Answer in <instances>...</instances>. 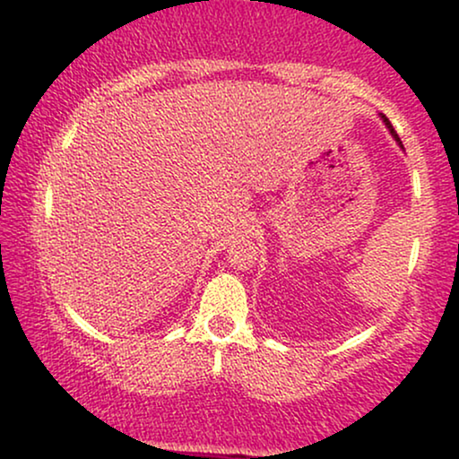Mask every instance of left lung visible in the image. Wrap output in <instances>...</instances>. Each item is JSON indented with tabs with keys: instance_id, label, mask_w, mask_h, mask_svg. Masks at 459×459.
Here are the masks:
<instances>
[{
	"instance_id": "8db88e82",
	"label": "left lung",
	"mask_w": 459,
	"mask_h": 459,
	"mask_svg": "<svg viewBox=\"0 0 459 459\" xmlns=\"http://www.w3.org/2000/svg\"><path fill=\"white\" fill-rule=\"evenodd\" d=\"M382 119H384V124H386V126H388V130H390V134H393V136L396 138V143H399V144H401V140H399V134H396V132H394V127H393V124H390V121H388L386 117H384V115H382ZM401 146H403V144H401Z\"/></svg>"
}]
</instances>
